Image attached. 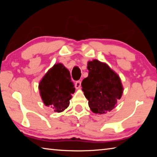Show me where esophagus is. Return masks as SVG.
Wrapping results in <instances>:
<instances>
[{"instance_id":"obj_1","label":"esophagus","mask_w":157,"mask_h":157,"mask_svg":"<svg viewBox=\"0 0 157 157\" xmlns=\"http://www.w3.org/2000/svg\"><path fill=\"white\" fill-rule=\"evenodd\" d=\"M80 86H81V81H77L76 82H75V87H76V89H79L80 88Z\"/></svg>"}]
</instances>
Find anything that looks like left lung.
Segmentation results:
<instances>
[{"label":"left lung","instance_id":"left-lung-1","mask_svg":"<svg viewBox=\"0 0 157 157\" xmlns=\"http://www.w3.org/2000/svg\"><path fill=\"white\" fill-rule=\"evenodd\" d=\"M89 75L82 82V90L94 113L105 114L116 107L123 93L120 77L108 64L98 59L87 63Z\"/></svg>","mask_w":157,"mask_h":157}]
</instances>
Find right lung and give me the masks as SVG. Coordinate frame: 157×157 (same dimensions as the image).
<instances>
[{"label":"right lung","instance_id":"obj_1","mask_svg":"<svg viewBox=\"0 0 157 157\" xmlns=\"http://www.w3.org/2000/svg\"><path fill=\"white\" fill-rule=\"evenodd\" d=\"M39 90L44 104L60 113L69 106L75 89L69 71L62 63H57L42 78Z\"/></svg>","mask_w":157,"mask_h":157}]
</instances>
